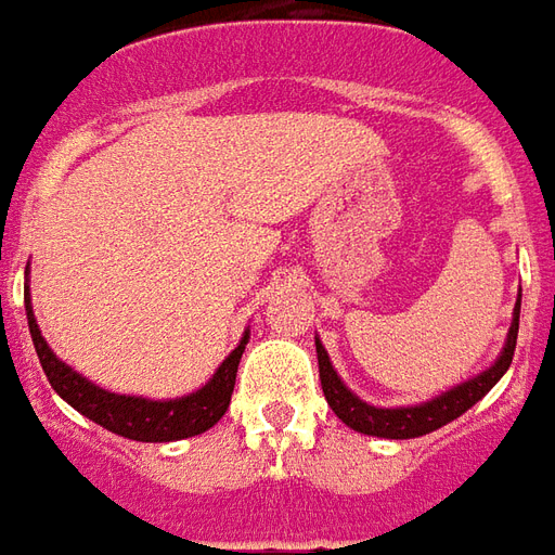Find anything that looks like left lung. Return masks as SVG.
<instances>
[{"instance_id":"1","label":"left lung","mask_w":555,"mask_h":555,"mask_svg":"<svg viewBox=\"0 0 555 555\" xmlns=\"http://www.w3.org/2000/svg\"><path fill=\"white\" fill-rule=\"evenodd\" d=\"M517 325H520V298L515 305V317H512V327H508V337L500 351V358L479 375H473L467 382H461L459 387H452L447 393L435 396L428 402L408 408H375L370 402H363L361 396H354L343 384L337 370L331 366L325 346L317 337V358H319V378H322V393H325L327 405L334 408V414L354 431L361 435H372V438H387V440H408V438H423L435 428L447 426L452 420H459L467 408H473L482 399L493 384L500 382L508 370V363L515 358L517 346Z\"/></svg>"}]
</instances>
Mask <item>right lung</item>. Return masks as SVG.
<instances>
[{"instance_id":"1","label":"right lung","mask_w":555,"mask_h":555,"mask_svg":"<svg viewBox=\"0 0 555 555\" xmlns=\"http://www.w3.org/2000/svg\"><path fill=\"white\" fill-rule=\"evenodd\" d=\"M23 295H26V319L28 331H31V343H35L40 366L47 372L52 390L62 396L67 405L76 408L79 414L94 420L96 426L108 428L120 438L141 440V443H168V440L204 435L206 428L216 426L230 408L238 361H242V351L248 346V331H245V337L238 339L236 349L224 358V363L218 366L216 375L194 393L168 399V402L165 399H141V396H117L96 387L94 382L82 378L79 372L55 358V351L47 346V339L40 337L38 319L31 313L28 283Z\"/></svg>"}]
</instances>
